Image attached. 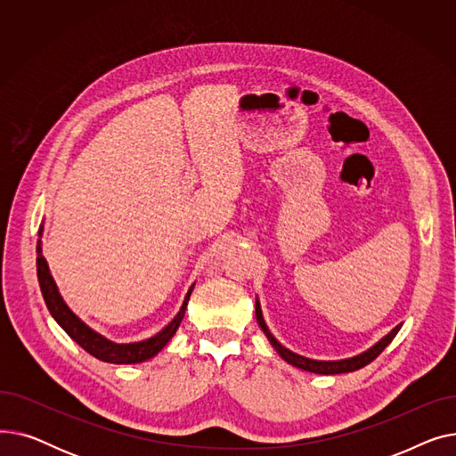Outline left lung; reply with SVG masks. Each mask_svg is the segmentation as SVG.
<instances>
[{
	"instance_id": "left-lung-1",
	"label": "left lung",
	"mask_w": 456,
	"mask_h": 456,
	"mask_svg": "<svg viewBox=\"0 0 456 456\" xmlns=\"http://www.w3.org/2000/svg\"><path fill=\"white\" fill-rule=\"evenodd\" d=\"M255 314H256V322L262 329V332L266 334V338L270 340V344L275 347V351L281 354L282 361H286L289 364L299 368V370H305V371H310V373H318V375H338V373H349V371H356L364 368L366 364H370L371 361H375V358L385 351V347L395 338V334L399 332L401 325H397L395 329H392L385 338H380L375 346H371L368 351L361 353V354H354L351 358H342V361H314V358H306L303 354H297L290 349H286L273 334L270 332L266 322H265V316H262V310H260V303L258 299L255 301Z\"/></svg>"
}]
</instances>
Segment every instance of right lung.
Returning a JSON list of instances; mask_svg holds the SVG:
<instances>
[{
    "label": "right lung",
    "mask_w": 456,
    "mask_h": 456,
    "mask_svg": "<svg viewBox=\"0 0 456 456\" xmlns=\"http://www.w3.org/2000/svg\"><path fill=\"white\" fill-rule=\"evenodd\" d=\"M38 234L42 236V227H40ZM37 275H38V284H40V290H42L47 310H50V314L64 329L68 337L74 342H77L92 356L100 358V361H103V362H110V364H138L143 361H150L151 356H155L167 342L172 340L175 330L179 329V325L184 318V313H186L190 294H191V290H194V284H191L184 296V301L179 308L177 316L170 323H167L160 332H157L155 337H151L148 340H142V342H133V344H116V342L105 338L103 334L95 332L81 318H77L74 313H71L69 306L64 303L62 296L59 294L57 284L50 273V266H47V262L42 255L40 240L37 244Z\"/></svg>",
    "instance_id": "obj_1"
}]
</instances>
